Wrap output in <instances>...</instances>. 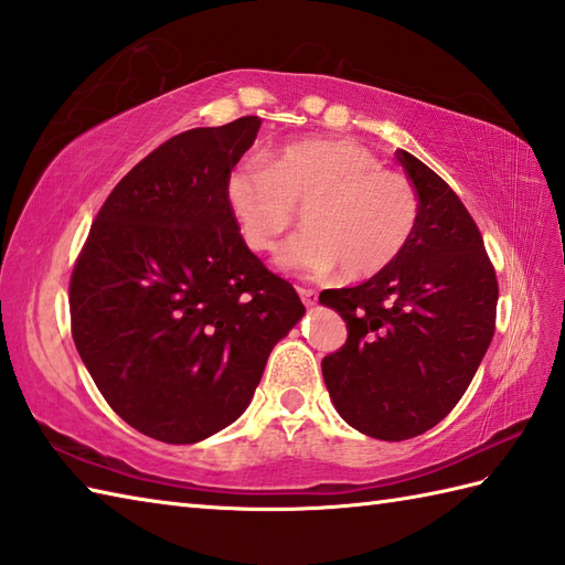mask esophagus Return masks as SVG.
<instances>
[{
	"label": "esophagus",
	"mask_w": 565,
	"mask_h": 565,
	"mask_svg": "<svg viewBox=\"0 0 565 565\" xmlns=\"http://www.w3.org/2000/svg\"><path fill=\"white\" fill-rule=\"evenodd\" d=\"M298 296H301V301L306 308H313L318 303V294L313 289H298Z\"/></svg>",
	"instance_id": "34e87169"
}]
</instances>
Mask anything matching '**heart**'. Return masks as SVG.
Listing matches in <instances>:
<instances>
[{"label":"heart","mask_w":565,"mask_h":565,"mask_svg":"<svg viewBox=\"0 0 565 565\" xmlns=\"http://www.w3.org/2000/svg\"><path fill=\"white\" fill-rule=\"evenodd\" d=\"M225 206L243 243L269 255L298 223L308 231L281 252L291 271L344 269L366 279L403 255L419 218L415 186L354 140L313 138L284 146L271 164L245 160L225 179Z\"/></svg>","instance_id":"obj_1"}]
</instances>
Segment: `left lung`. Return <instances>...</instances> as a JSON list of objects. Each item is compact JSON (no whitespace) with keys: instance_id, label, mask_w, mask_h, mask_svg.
I'll return each mask as SVG.
<instances>
[{"instance_id":"left-lung-1","label":"left lung","mask_w":565,"mask_h":565,"mask_svg":"<svg viewBox=\"0 0 565 565\" xmlns=\"http://www.w3.org/2000/svg\"><path fill=\"white\" fill-rule=\"evenodd\" d=\"M419 218L403 255L352 289L320 294L347 322L322 379L347 425L383 441L423 435L451 413L495 332L498 279L461 199L425 162L395 150Z\"/></svg>"}]
</instances>
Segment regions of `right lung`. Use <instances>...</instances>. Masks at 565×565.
<instances>
[{"instance_id":"1","label":"right lung","mask_w":565,"mask_h":565,"mask_svg":"<svg viewBox=\"0 0 565 565\" xmlns=\"http://www.w3.org/2000/svg\"><path fill=\"white\" fill-rule=\"evenodd\" d=\"M262 121L191 128L104 201L70 281L72 340L114 413L194 444L245 413L274 344L306 308L252 255L225 179Z\"/></svg>"}]
</instances>
